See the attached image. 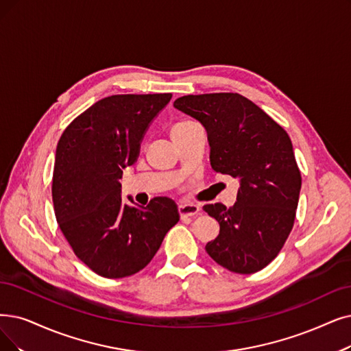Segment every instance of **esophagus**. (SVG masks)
Listing matches in <instances>:
<instances>
[{
    "label": "esophagus",
    "mask_w": 351,
    "mask_h": 351,
    "mask_svg": "<svg viewBox=\"0 0 351 351\" xmlns=\"http://www.w3.org/2000/svg\"><path fill=\"white\" fill-rule=\"evenodd\" d=\"M200 212V207L194 203H181L178 206V213L181 217H194Z\"/></svg>",
    "instance_id": "obj_1"
}]
</instances>
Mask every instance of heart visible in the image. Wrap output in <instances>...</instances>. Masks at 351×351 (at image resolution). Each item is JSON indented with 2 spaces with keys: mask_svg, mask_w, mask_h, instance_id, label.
I'll use <instances>...</instances> for the list:
<instances>
[{
  "mask_svg": "<svg viewBox=\"0 0 351 351\" xmlns=\"http://www.w3.org/2000/svg\"><path fill=\"white\" fill-rule=\"evenodd\" d=\"M193 123V121H180V122H177V123H174V127L171 128V134H174V132H177V131H180V130H183V128H187L189 125H191Z\"/></svg>",
  "mask_w": 351,
  "mask_h": 351,
  "instance_id": "b5f03b06",
  "label": "heart"
}]
</instances>
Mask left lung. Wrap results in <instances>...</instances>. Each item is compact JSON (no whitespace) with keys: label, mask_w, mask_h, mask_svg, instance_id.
I'll return each mask as SVG.
<instances>
[{"label":"left lung","mask_w":351,"mask_h":351,"mask_svg":"<svg viewBox=\"0 0 351 351\" xmlns=\"http://www.w3.org/2000/svg\"><path fill=\"white\" fill-rule=\"evenodd\" d=\"M174 108L204 127L213 170L239 181L232 207H203L220 224L206 252L236 274L263 269L288 239L300 199L301 174L288 134L239 93L187 95Z\"/></svg>","instance_id":"1"}]
</instances>
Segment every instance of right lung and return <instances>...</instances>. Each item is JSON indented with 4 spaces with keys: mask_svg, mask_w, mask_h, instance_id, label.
Masks as SVG:
<instances>
[{
    "mask_svg": "<svg viewBox=\"0 0 351 351\" xmlns=\"http://www.w3.org/2000/svg\"><path fill=\"white\" fill-rule=\"evenodd\" d=\"M171 96L104 97L59 139L51 186L54 215L76 256L97 275L114 279L144 269L180 220L170 197H154L147 207L123 203L119 183Z\"/></svg>",
    "mask_w": 351,
    "mask_h": 351,
    "instance_id": "right-lung-1",
    "label": "right lung"
}]
</instances>
